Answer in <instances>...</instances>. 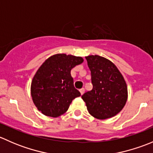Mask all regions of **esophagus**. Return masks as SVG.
<instances>
[{
	"mask_svg": "<svg viewBox=\"0 0 153 153\" xmlns=\"http://www.w3.org/2000/svg\"><path fill=\"white\" fill-rule=\"evenodd\" d=\"M80 92H81V95H83V94H84V92H85V89H84V88H81V89H80Z\"/></svg>",
	"mask_w": 153,
	"mask_h": 153,
	"instance_id": "esophagus-1",
	"label": "esophagus"
}]
</instances>
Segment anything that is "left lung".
<instances>
[{"label": "left lung", "instance_id": "1", "mask_svg": "<svg viewBox=\"0 0 153 153\" xmlns=\"http://www.w3.org/2000/svg\"><path fill=\"white\" fill-rule=\"evenodd\" d=\"M93 87L81 96L91 115L107 119L119 113L127 101V86L111 61L99 55L86 57Z\"/></svg>", "mask_w": 153, "mask_h": 153}]
</instances>
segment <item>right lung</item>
I'll return each instance as SVG.
<instances>
[{
  "label": "right lung",
  "instance_id": "right-lung-1",
  "mask_svg": "<svg viewBox=\"0 0 153 153\" xmlns=\"http://www.w3.org/2000/svg\"><path fill=\"white\" fill-rule=\"evenodd\" d=\"M84 62L81 57L56 54L47 58L32 78L31 95L37 109L52 118L63 115L81 95L73 85L71 69Z\"/></svg>",
  "mask_w": 153,
  "mask_h": 153
}]
</instances>
